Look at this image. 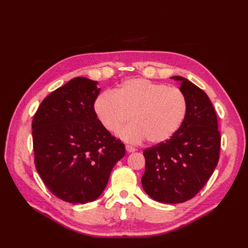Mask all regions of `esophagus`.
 Masks as SVG:
<instances>
[{"instance_id": "34e87169", "label": "esophagus", "mask_w": 248, "mask_h": 248, "mask_svg": "<svg viewBox=\"0 0 248 248\" xmlns=\"http://www.w3.org/2000/svg\"><path fill=\"white\" fill-rule=\"evenodd\" d=\"M126 151L128 152V153L136 152V151H137V149H136V148H133V147H131V146H129V145H127V146H126Z\"/></svg>"}]
</instances>
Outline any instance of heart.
Returning a JSON list of instances; mask_svg holds the SVG:
<instances>
[{
	"label": "heart",
	"mask_w": 248,
	"mask_h": 248,
	"mask_svg": "<svg viewBox=\"0 0 248 248\" xmlns=\"http://www.w3.org/2000/svg\"><path fill=\"white\" fill-rule=\"evenodd\" d=\"M183 93L146 78L123 81L114 92L97 96L94 111L106 129L114 131L128 121L132 123L117 131V136L130 144L146 139L152 145L170 140L180 128L186 115Z\"/></svg>",
	"instance_id": "b5f03b06"
}]
</instances>
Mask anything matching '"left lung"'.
Returning a JSON list of instances; mask_svg holds the SVG:
<instances>
[{
    "mask_svg": "<svg viewBox=\"0 0 248 248\" xmlns=\"http://www.w3.org/2000/svg\"><path fill=\"white\" fill-rule=\"evenodd\" d=\"M170 78L181 82L179 89L186 99V115L170 140L144 151L141 185L154 201L179 204L192 199L212 176L221 138L207 94L185 78Z\"/></svg>",
    "mask_w": 248,
    "mask_h": 248,
    "instance_id": "1",
    "label": "left lung"
}]
</instances>
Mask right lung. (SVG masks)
Returning <instances> with one entry per match:
<instances>
[{"label": "right lung", "mask_w": 248, "mask_h": 248, "mask_svg": "<svg viewBox=\"0 0 248 248\" xmlns=\"http://www.w3.org/2000/svg\"><path fill=\"white\" fill-rule=\"evenodd\" d=\"M97 84L72 78L46 97L32 122L36 170L51 193L71 204L98 199L125 155L94 111Z\"/></svg>", "instance_id": "1"}]
</instances>
